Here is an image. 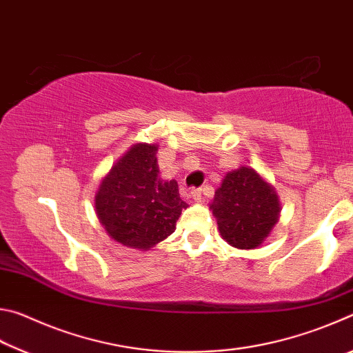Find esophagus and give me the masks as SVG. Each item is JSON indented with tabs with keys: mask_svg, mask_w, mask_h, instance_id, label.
I'll return each instance as SVG.
<instances>
[{
	"mask_svg": "<svg viewBox=\"0 0 353 353\" xmlns=\"http://www.w3.org/2000/svg\"><path fill=\"white\" fill-rule=\"evenodd\" d=\"M191 198H193L194 201H201L202 199V188L191 190Z\"/></svg>",
	"mask_w": 353,
	"mask_h": 353,
	"instance_id": "1",
	"label": "esophagus"
}]
</instances>
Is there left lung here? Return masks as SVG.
Listing matches in <instances>:
<instances>
[{
	"label": "left lung",
	"mask_w": 353,
	"mask_h": 353,
	"mask_svg": "<svg viewBox=\"0 0 353 353\" xmlns=\"http://www.w3.org/2000/svg\"><path fill=\"white\" fill-rule=\"evenodd\" d=\"M221 236L238 249L260 246L279 219L274 188L252 168L241 166L223 179L210 205Z\"/></svg>",
	"instance_id": "obj_1"
}]
</instances>
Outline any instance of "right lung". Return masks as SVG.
<instances>
[{"label":"right lung","instance_id":"add662e5","mask_svg":"<svg viewBox=\"0 0 353 353\" xmlns=\"http://www.w3.org/2000/svg\"><path fill=\"white\" fill-rule=\"evenodd\" d=\"M157 146L140 143L112 166L97 193V213L113 240L146 250L176 230L187 202L176 181L159 177Z\"/></svg>","mask_w":353,"mask_h":353}]
</instances>
